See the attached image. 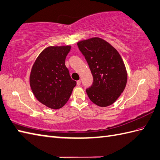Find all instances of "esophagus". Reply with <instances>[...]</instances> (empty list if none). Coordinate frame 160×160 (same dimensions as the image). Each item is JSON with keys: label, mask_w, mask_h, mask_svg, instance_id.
<instances>
[{"label": "esophagus", "mask_w": 160, "mask_h": 160, "mask_svg": "<svg viewBox=\"0 0 160 160\" xmlns=\"http://www.w3.org/2000/svg\"><path fill=\"white\" fill-rule=\"evenodd\" d=\"M77 86H80V85H81V81L80 80H78L77 81Z\"/></svg>", "instance_id": "obj_1"}]
</instances>
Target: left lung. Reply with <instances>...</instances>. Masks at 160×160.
<instances>
[{"label": "left lung", "mask_w": 160, "mask_h": 160, "mask_svg": "<svg viewBox=\"0 0 160 160\" xmlns=\"http://www.w3.org/2000/svg\"><path fill=\"white\" fill-rule=\"evenodd\" d=\"M89 65L93 83L86 90L90 101L99 107L112 105L122 93L127 72L116 49L107 41L94 37L77 42Z\"/></svg>", "instance_id": "1"}]
</instances>
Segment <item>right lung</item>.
<instances>
[{
    "label": "right lung",
    "mask_w": 160,
    "mask_h": 160,
    "mask_svg": "<svg viewBox=\"0 0 160 160\" xmlns=\"http://www.w3.org/2000/svg\"><path fill=\"white\" fill-rule=\"evenodd\" d=\"M70 49L68 45L46 48L32 66L29 77L31 90L38 101L51 109L62 108L77 84L65 65Z\"/></svg>",
    "instance_id": "1"
}]
</instances>
